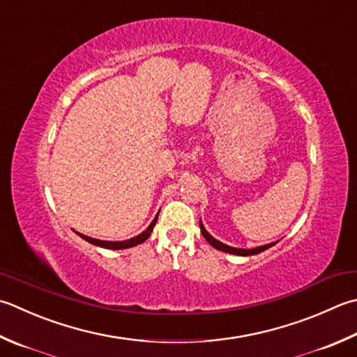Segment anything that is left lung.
Listing matches in <instances>:
<instances>
[{
  "instance_id": "1",
  "label": "left lung",
  "mask_w": 357,
  "mask_h": 357,
  "mask_svg": "<svg viewBox=\"0 0 357 357\" xmlns=\"http://www.w3.org/2000/svg\"><path fill=\"white\" fill-rule=\"evenodd\" d=\"M199 229H201V234L204 238L207 240V243L211 244V246H213L215 249L218 250H222V252H227V254H234V255H240V257H249V255H255V254H260L263 252V250H266L269 248L274 246L275 243H269V244H264V246H258V248H254V249H240V248H232V246H227V244L218 241L216 238H213V236L207 232L204 225H202V221H199Z\"/></svg>"
}]
</instances>
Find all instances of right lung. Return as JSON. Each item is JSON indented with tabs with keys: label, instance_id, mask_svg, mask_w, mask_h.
Here are the masks:
<instances>
[{
	"label": "right lung",
	"instance_id": "1",
	"mask_svg": "<svg viewBox=\"0 0 357 357\" xmlns=\"http://www.w3.org/2000/svg\"><path fill=\"white\" fill-rule=\"evenodd\" d=\"M159 215V213H158ZM158 215L155 216V220H153L151 222H150V226L146 227L142 234H139V235H136V236H132V238H130V240H123V241H103V240H96V238H91V236H86V235H82V234H79L83 240L85 241H88V243H91V244H94V246H99V248H105V249H113V250H119V249H128V248H132V246H137V244H141V243H144L146 238H149V236L151 235V232H153V227H155V225H156V221H158Z\"/></svg>",
	"mask_w": 357,
	"mask_h": 357
}]
</instances>
